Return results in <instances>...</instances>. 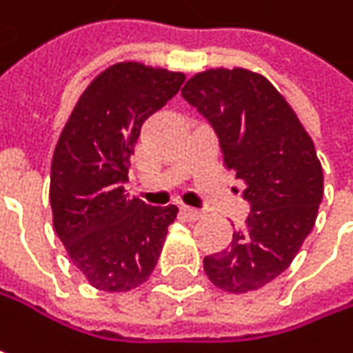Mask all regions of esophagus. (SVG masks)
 Returning a JSON list of instances; mask_svg holds the SVG:
<instances>
[{
    "mask_svg": "<svg viewBox=\"0 0 353 353\" xmlns=\"http://www.w3.org/2000/svg\"><path fill=\"white\" fill-rule=\"evenodd\" d=\"M181 214H183L185 219H190V221H198L200 216H204V212H202V210L192 208V206H181Z\"/></svg>",
    "mask_w": 353,
    "mask_h": 353,
    "instance_id": "esophagus-1",
    "label": "esophagus"
}]
</instances>
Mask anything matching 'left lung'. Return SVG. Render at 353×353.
<instances>
[{"label": "left lung", "mask_w": 353, "mask_h": 353, "mask_svg": "<svg viewBox=\"0 0 353 353\" xmlns=\"http://www.w3.org/2000/svg\"><path fill=\"white\" fill-rule=\"evenodd\" d=\"M181 96L212 124L251 206L231 245L204 257V272L225 292L257 290L292 263L315 227L323 170L313 139L284 96L243 67L196 73Z\"/></svg>", "instance_id": "8db88e82"}]
</instances>
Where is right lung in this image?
<instances>
[{"instance_id":"1","label":"right lung","mask_w":353,"mask_h":353,"mask_svg":"<svg viewBox=\"0 0 353 353\" xmlns=\"http://www.w3.org/2000/svg\"><path fill=\"white\" fill-rule=\"evenodd\" d=\"M185 75L122 61L81 94L52 153V227L71 261L104 292H128L153 274L177 206L128 198L130 155L143 122L177 94Z\"/></svg>"}]
</instances>
